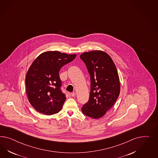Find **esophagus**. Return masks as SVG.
Segmentation results:
<instances>
[{
  "label": "esophagus",
  "mask_w": 158,
  "mask_h": 158,
  "mask_svg": "<svg viewBox=\"0 0 158 158\" xmlns=\"http://www.w3.org/2000/svg\"><path fill=\"white\" fill-rule=\"evenodd\" d=\"M71 95L72 97H75V95H76V93H75V92H72V93H71Z\"/></svg>",
  "instance_id": "34e87169"
}]
</instances>
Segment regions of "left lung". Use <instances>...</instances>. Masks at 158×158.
<instances>
[{
	"label": "left lung",
	"instance_id": "left-lung-1",
	"mask_svg": "<svg viewBox=\"0 0 158 158\" xmlns=\"http://www.w3.org/2000/svg\"><path fill=\"white\" fill-rule=\"evenodd\" d=\"M80 58L86 65L91 81L89 99L82 106L81 112L98 119L110 110L119 96L118 73L112 58L104 52H85Z\"/></svg>",
	"mask_w": 158,
	"mask_h": 158
}]
</instances>
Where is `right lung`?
Here are the masks:
<instances>
[{
    "mask_svg": "<svg viewBox=\"0 0 158 158\" xmlns=\"http://www.w3.org/2000/svg\"><path fill=\"white\" fill-rule=\"evenodd\" d=\"M76 56L57 51L47 52L32 62L25 77L26 91L30 104L38 112L51 115L61 110L66 97L61 89L59 71Z\"/></svg>",
    "mask_w": 158,
    "mask_h": 158,
    "instance_id": "right-lung-1",
    "label": "right lung"
}]
</instances>
